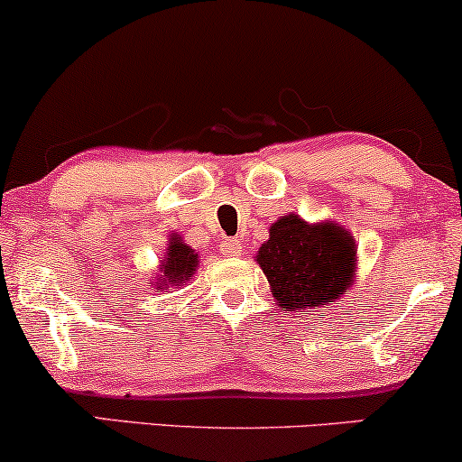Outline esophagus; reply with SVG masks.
Listing matches in <instances>:
<instances>
[{
  "instance_id": "34e87169",
  "label": "esophagus",
  "mask_w": 462,
  "mask_h": 462,
  "mask_svg": "<svg viewBox=\"0 0 462 462\" xmlns=\"http://www.w3.org/2000/svg\"><path fill=\"white\" fill-rule=\"evenodd\" d=\"M220 253L226 254V257H242V244L240 240H225L220 244Z\"/></svg>"
}]
</instances>
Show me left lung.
I'll return each mask as SVG.
<instances>
[{
    "instance_id": "left-lung-1",
    "label": "left lung",
    "mask_w": 462,
    "mask_h": 462,
    "mask_svg": "<svg viewBox=\"0 0 462 462\" xmlns=\"http://www.w3.org/2000/svg\"><path fill=\"white\" fill-rule=\"evenodd\" d=\"M257 261L281 309H332L349 293L357 270L356 237L334 220L281 216L257 250Z\"/></svg>"
}]
</instances>
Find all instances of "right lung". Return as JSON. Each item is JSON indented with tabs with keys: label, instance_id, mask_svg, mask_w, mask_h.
Masks as SVG:
<instances>
[{
	"label": "right lung",
	"instance_id": "add662e5",
	"mask_svg": "<svg viewBox=\"0 0 462 462\" xmlns=\"http://www.w3.org/2000/svg\"><path fill=\"white\" fill-rule=\"evenodd\" d=\"M197 267L199 254L195 253V248L188 246L184 237L178 236V233H171L167 253L162 254L161 265H158V272H161V274H156V281H152L150 284L158 293L169 287L181 289L184 282H188L197 274Z\"/></svg>",
	"mask_w": 462,
	"mask_h": 462
}]
</instances>
